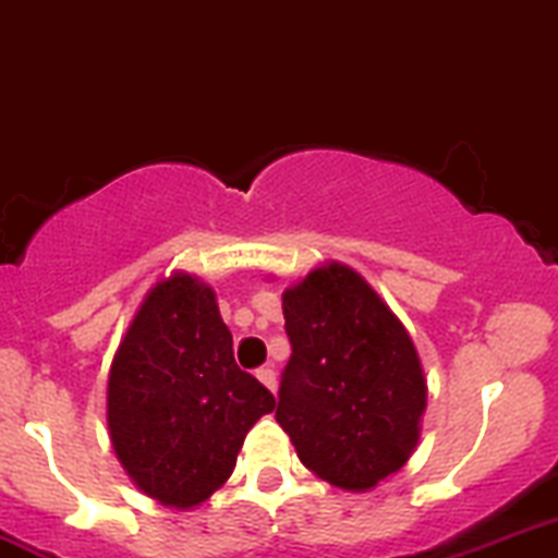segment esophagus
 I'll return each instance as SVG.
<instances>
[{
	"label": "esophagus",
	"instance_id": "obj_1",
	"mask_svg": "<svg viewBox=\"0 0 558 558\" xmlns=\"http://www.w3.org/2000/svg\"><path fill=\"white\" fill-rule=\"evenodd\" d=\"M256 378L262 380V384L267 386L269 391H272V393L278 391V375H275V369H269V367H262V369H258V373H256Z\"/></svg>",
	"mask_w": 558,
	"mask_h": 558
}]
</instances>
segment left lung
Here are the masks:
<instances>
[{
  "instance_id": "1",
  "label": "left lung",
  "mask_w": 558,
  "mask_h": 558,
  "mask_svg": "<svg viewBox=\"0 0 558 558\" xmlns=\"http://www.w3.org/2000/svg\"><path fill=\"white\" fill-rule=\"evenodd\" d=\"M283 318L291 359L275 418L313 475L342 492H373L418 446L426 378L413 337L340 262L286 286Z\"/></svg>"
}]
</instances>
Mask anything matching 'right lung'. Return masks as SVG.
I'll use <instances>...</instances> for the list:
<instances>
[{"label": "right lung", "instance_id": "add662e5", "mask_svg": "<svg viewBox=\"0 0 558 558\" xmlns=\"http://www.w3.org/2000/svg\"><path fill=\"white\" fill-rule=\"evenodd\" d=\"M272 410V393L234 362L213 286L189 272L156 280L107 375V432L134 486L165 508H199Z\"/></svg>", "mask_w": 558, "mask_h": 558}]
</instances>
